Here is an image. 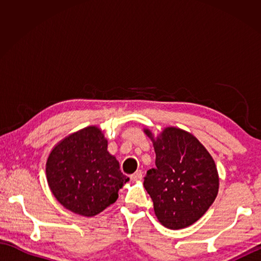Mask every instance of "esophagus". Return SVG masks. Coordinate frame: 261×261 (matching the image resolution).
<instances>
[{
	"label": "esophagus",
	"mask_w": 261,
	"mask_h": 261,
	"mask_svg": "<svg viewBox=\"0 0 261 261\" xmlns=\"http://www.w3.org/2000/svg\"><path fill=\"white\" fill-rule=\"evenodd\" d=\"M130 178L132 180H140L142 178V171L141 170H137L135 174H132L130 176Z\"/></svg>",
	"instance_id": "1"
}]
</instances>
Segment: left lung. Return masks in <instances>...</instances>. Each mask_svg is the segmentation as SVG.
Instances as JSON below:
<instances>
[{"instance_id": "8db88e82", "label": "left lung", "mask_w": 261, "mask_h": 261, "mask_svg": "<svg viewBox=\"0 0 261 261\" xmlns=\"http://www.w3.org/2000/svg\"><path fill=\"white\" fill-rule=\"evenodd\" d=\"M146 134L151 139L149 130ZM156 167L143 179L159 222L171 230L184 229L201 219L219 191L213 158L195 137L167 127L153 140Z\"/></svg>"}]
</instances>
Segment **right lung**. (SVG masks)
<instances>
[{
    "label": "right lung",
    "instance_id": "1",
    "mask_svg": "<svg viewBox=\"0 0 261 261\" xmlns=\"http://www.w3.org/2000/svg\"><path fill=\"white\" fill-rule=\"evenodd\" d=\"M46 174L59 203L84 216L96 215L114 203L129 180L108 152V141L96 126L85 127L58 143L49 154Z\"/></svg>",
    "mask_w": 261,
    "mask_h": 261
}]
</instances>
